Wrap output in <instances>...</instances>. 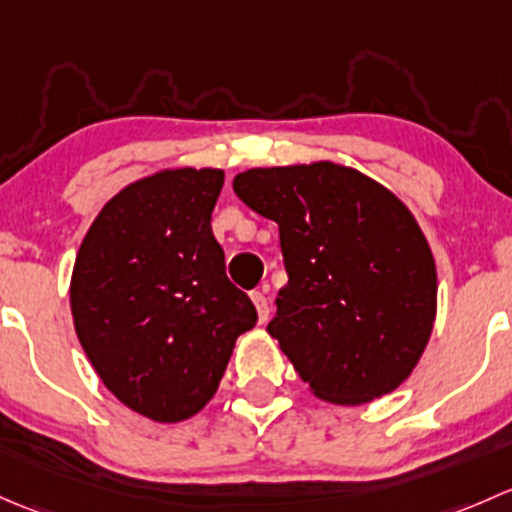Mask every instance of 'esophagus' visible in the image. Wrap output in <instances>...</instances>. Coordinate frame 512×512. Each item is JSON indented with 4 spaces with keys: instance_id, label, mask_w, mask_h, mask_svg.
<instances>
[{
    "instance_id": "34e87169",
    "label": "esophagus",
    "mask_w": 512,
    "mask_h": 512,
    "mask_svg": "<svg viewBox=\"0 0 512 512\" xmlns=\"http://www.w3.org/2000/svg\"><path fill=\"white\" fill-rule=\"evenodd\" d=\"M251 300H254V305H256L258 323H266V320H268V313H271V310H268V300H266V295H263L261 291H254V293H251Z\"/></svg>"
}]
</instances>
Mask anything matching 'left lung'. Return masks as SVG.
<instances>
[{
  "label": "left lung",
  "mask_w": 512,
  "mask_h": 512,
  "mask_svg": "<svg viewBox=\"0 0 512 512\" xmlns=\"http://www.w3.org/2000/svg\"><path fill=\"white\" fill-rule=\"evenodd\" d=\"M246 207L273 219L288 283L268 333L333 404H365L412 374L436 318V266L407 207L333 162L234 177Z\"/></svg>",
  "instance_id": "8db88e82"
}]
</instances>
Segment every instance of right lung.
<instances>
[{
    "label": "right lung",
    "instance_id": "obj_1",
    "mask_svg": "<svg viewBox=\"0 0 512 512\" xmlns=\"http://www.w3.org/2000/svg\"><path fill=\"white\" fill-rule=\"evenodd\" d=\"M224 172L165 170L128 184L76 256L71 313L105 387L133 412L175 424L217 392L254 303L226 278L212 212Z\"/></svg>",
    "mask_w": 512,
    "mask_h": 512
}]
</instances>
